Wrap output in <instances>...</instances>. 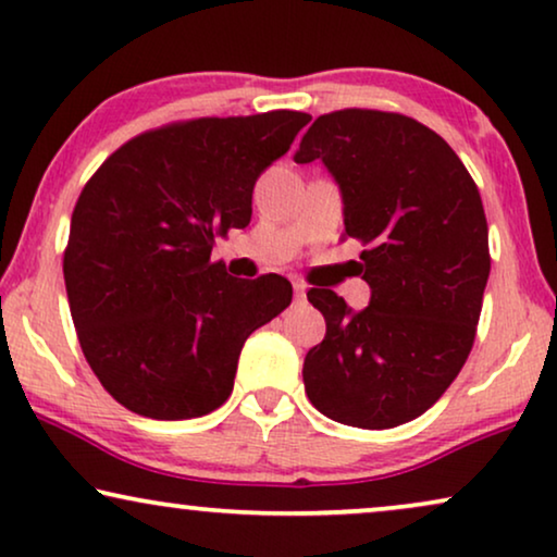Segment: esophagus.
<instances>
[{"mask_svg": "<svg viewBox=\"0 0 557 557\" xmlns=\"http://www.w3.org/2000/svg\"><path fill=\"white\" fill-rule=\"evenodd\" d=\"M294 296H296V301L307 299V286H304L301 281H294Z\"/></svg>", "mask_w": 557, "mask_h": 557, "instance_id": "obj_1", "label": "esophagus"}]
</instances>
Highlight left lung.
<instances>
[{
  "label": "left lung",
  "mask_w": 557,
  "mask_h": 557,
  "mask_svg": "<svg viewBox=\"0 0 557 557\" xmlns=\"http://www.w3.org/2000/svg\"><path fill=\"white\" fill-rule=\"evenodd\" d=\"M296 164L322 159L345 202V238L364 246L370 307L309 288L324 314L304 387L332 421L380 431L425 413L459 375L490 278V227L456 151L421 121L342 109L304 134Z\"/></svg>",
  "instance_id": "1"
}]
</instances>
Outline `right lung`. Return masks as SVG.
Wrapping results in <instances>:
<instances>
[{
  "mask_svg": "<svg viewBox=\"0 0 557 557\" xmlns=\"http://www.w3.org/2000/svg\"><path fill=\"white\" fill-rule=\"evenodd\" d=\"M311 121L301 111L149 128L86 182L63 276L83 355L132 413L187 421L223 406L258 326L292 304L278 273L233 278L212 243L250 223L256 180Z\"/></svg>",
  "mask_w": 557,
  "mask_h": 557,
  "instance_id": "obj_1",
  "label": "right lung"
}]
</instances>
